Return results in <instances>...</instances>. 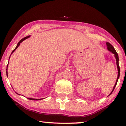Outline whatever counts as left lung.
Wrapping results in <instances>:
<instances>
[{"label":"left lung","mask_w":126,"mask_h":126,"mask_svg":"<svg viewBox=\"0 0 126 126\" xmlns=\"http://www.w3.org/2000/svg\"><path fill=\"white\" fill-rule=\"evenodd\" d=\"M106 44H107V49H108L109 51H111V52L113 54H114V55H115V58H116V61L117 68H118V78H117L116 83H115V84L114 87H113L112 91V92H111V94H109V95H110V94H112V93L113 90H114L115 88V87H116V85L117 82H118V80L119 77V76H120V68H119V56H118V53H117L116 50H115V49H114V47H113L112 45H111V44H110L109 42H107Z\"/></svg>","instance_id":"1"}]
</instances>
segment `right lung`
Segmentation results:
<instances>
[{"mask_svg": "<svg viewBox=\"0 0 126 126\" xmlns=\"http://www.w3.org/2000/svg\"><path fill=\"white\" fill-rule=\"evenodd\" d=\"M29 37H30V35H29V36H27V37H26L22 39L21 40H20V41H19V42L18 43V44H17V46H16V47H15V49H14V50H13V51H12L11 54H12V53H13V52H14V51L15 50H16V49H17V48L18 47V46L20 45V43H21V42H22V41H24V40H25L26 39L28 38H29ZM7 67H8V65H7V69H6V70H7V71H6V74H7V76L8 75H7ZM16 94H17V93H16ZM27 99H29V100H39L43 99H32V98H27Z\"/></svg>", "mask_w": 126, "mask_h": 126, "instance_id": "1", "label": "right lung"}]
</instances>
